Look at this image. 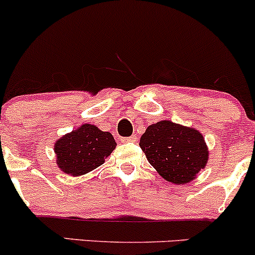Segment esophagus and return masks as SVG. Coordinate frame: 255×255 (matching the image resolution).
Returning <instances> with one entry per match:
<instances>
[{
    "label": "esophagus",
    "mask_w": 255,
    "mask_h": 255,
    "mask_svg": "<svg viewBox=\"0 0 255 255\" xmlns=\"http://www.w3.org/2000/svg\"><path fill=\"white\" fill-rule=\"evenodd\" d=\"M136 140H137V137L135 134H134V135L127 136V137H122V142H135Z\"/></svg>",
    "instance_id": "34e87169"
}]
</instances>
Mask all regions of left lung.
Here are the masks:
<instances>
[{
    "instance_id": "left-lung-1",
    "label": "left lung",
    "mask_w": 255,
    "mask_h": 255,
    "mask_svg": "<svg viewBox=\"0 0 255 255\" xmlns=\"http://www.w3.org/2000/svg\"><path fill=\"white\" fill-rule=\"evenodd\" d=\"M139 145L148 163L171 183L191 182L209 159L200 131L166 120L148 126Z\"/></svg>"
}]
</instances>
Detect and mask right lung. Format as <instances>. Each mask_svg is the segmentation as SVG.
I'll return each instance as SVG.
<instances>
[{"mask_svg": "<svg viewBox=\"0 0 255 255\" xmlns=\"http://www.w3.org/2000/svg\"><path fill=\"white\" fill-rule=\"evenodd\" d=\"M115 147V139L109 131L84 124L61 136L55 142L54 150L58 168L64 174L80 176L103 164Z\"/></svg>", "mask_w": 255, "mask_h": 255, "instance_id": "add662e5", "label": "right lung"}]
</instances>
